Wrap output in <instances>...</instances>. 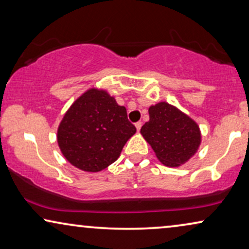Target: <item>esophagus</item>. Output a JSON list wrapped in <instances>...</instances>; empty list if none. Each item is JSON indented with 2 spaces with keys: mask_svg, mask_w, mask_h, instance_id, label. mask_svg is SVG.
<instances>
[{
  "mask_svg": "<svg viewBox=\"0 0 249 249\" xmlns=\"http://www.w3.org/2000/svg\"><path fill=\"white\" fill-rule=\"evenodd\" d=\"M142 121H138V122H136L135 124V127H136V129H137V131H139L141 130V128H142Z\"/></svg>",
  "mask_w": 249,
  "mask_h": 249,
  "instance_id": "obj_1",
  "label": "esophagus"
}]
</instances>
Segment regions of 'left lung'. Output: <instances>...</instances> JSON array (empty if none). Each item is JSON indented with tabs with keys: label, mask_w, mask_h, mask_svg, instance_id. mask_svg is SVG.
<instances>
[{
	"label": "left lung",
	"mask_w": 249,
	"mask_h": 249,
	"mask_svg": "<svg viewBox=\"0 0 249 249\" xmlns=\"http://www.w3.org/2000/svg\"><path fill=\"white\" fill-rule=\"evenodd\" d=\"M149 121L141 134L151 145L159 161L166 166H180L195 155L200 145L198 124L166 102L148 108Z\"/></svg>",
	"instance_id": "obj_1"
}]
</instances>
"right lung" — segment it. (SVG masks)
<instances>
[{"mask_svg":"<svg viewBox=\"0 0 249 249\" xmlns=\"http://www.w3.org/2000/svg\"><path fill=\"white\" fill-rule=\"evenodd\" d=\"M136 132L127 110L104 89L90 88L73 102L57 128V144L68 162L98 172L115 162Z\"/></svg>","mask_w":249,"mask_h":249,"instance_id":"add662e5","label":"right lung"}]
</instances>
